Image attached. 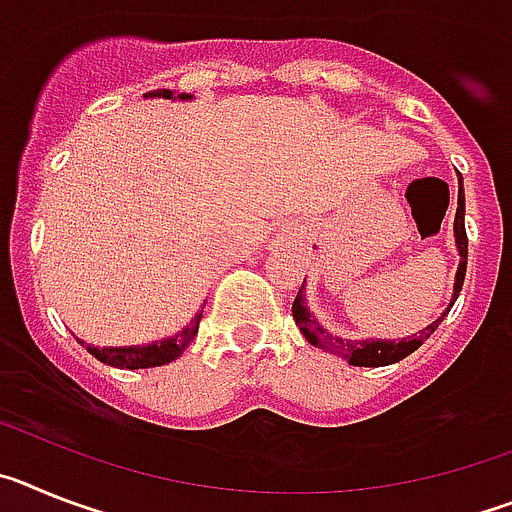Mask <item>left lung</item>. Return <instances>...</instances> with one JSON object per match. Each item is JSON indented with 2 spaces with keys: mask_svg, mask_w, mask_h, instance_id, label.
Here are the masks:
<instances>
[{
  "mask_svg": "<svg viewBox=\"0 0 512 512\" xmlns=\"http://www.w3.org/2000/svg\"><path fill=\"white\" fill-rule=\"evenodd\" d=\"M461 179V176H459ZM454 233H456V246H459V271H456V284H454V300H451V307H454L456 297H459L461 287H464V274H467V228H464V187L459 182V207H456V220H454ZM292 315H295L297 328L302 330V336L312 343V346H320L330 354L343 356L351 366H387V364H397L405 356H410L413 351H418L428 338H431L433 330L443 323V318L449 315V310L443 312L441 318L433 320L431 325L425 330H420L418 336L413 338H402L400 343L395 341H343L338 336H330L328 330L320 328V323L310 315L305 305V297H302V287L297 292L295 302H292Z\"/></svg>",
  "mask_w": 512,
  "mask_h": 512,
  "instance_id": "8db88e82",
  "label": "left lung"
}]
</instances>
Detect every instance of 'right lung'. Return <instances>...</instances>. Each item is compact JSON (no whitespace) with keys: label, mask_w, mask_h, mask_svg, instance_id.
Masks as SVG:
<instances>
[{"label":"right lung","mask_w":512,"mask_h":512,"mask_svg":"<svg viewBox=\"0 0 512 512\" xmlns=\"http://www.w3.org/2000/svg\"><path fill=\"white\" fill-rule=\"evenodd\" d=\"M153 97H156V94H153ZM158 97L171 99V92L169 89H164V92H158ZM182 99H189V94L187 97L182 94ZM200 320H202V312H197L192 325H187L182 333H176L174 338H166V341L161 343H151V346H130V348L87 346V348H89V354L97 356L102 364L117 366V369H151V366H164V364H171V361L179 359V356L184 354V348H187L189 343L194 341V336H197Z\"/></svg>","instance_id":"1"}]
</instances>
